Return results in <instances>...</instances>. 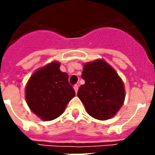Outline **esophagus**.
Masks as SVG:
<instances>
[{
  "instance_id": "1",
  "label": "esophagus",
  "mask_w": 155,
  "mask_h": 155,
  "mask_svg": "<svg viewBox=\"0 0 155 155\" xmlns=\"http://www.w3.org/2000/svg\"><path fill=\"white\" fill-rule=\"evenodd\" d=\"M78 89H79V85L75 84V86H74V90H75V93H77V92H78Z\"/></svg>"
}]
</instances>
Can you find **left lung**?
I'll list each match as a JSON object with an SVG mask.
<instances>
[{
  "instance_id": "left-lung-1",
  "label": "left lung",
  "mask_w": 155,
  "mask_h": 155,
  "mask_svg": "<svg viewBox=\"0 0 155 155\" xmlns=\"http://www.w3.org/2000/svg\"><path fill=\"white\" fill-rule=\"evenodd\" d=\"M81 77L85 84L77 96L87 113L101 120L114 117L125 97L124 84L117 71L103 59H97L85 63Z\"/></svg>"
}]
</instances>
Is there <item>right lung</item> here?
Here are the masks:
<instances>
[{
  "label": "right lung",
  "mask_w": 155,
  "mask_h": 155,
  "mask_svg": "<svg viewBox=\"0 0 155 155\" xmlns=\"http://www.w3.org/2000/svg\"><path fill=\"white\" fill-rule=\"evenodd\" d=\"M57 61L38 69L25 86L29 108L42 120H51L64 112L75 92L68 83V75L61 71Z\"/></svg>",
  "instance_id": "obj_1"
}]
</instances>
